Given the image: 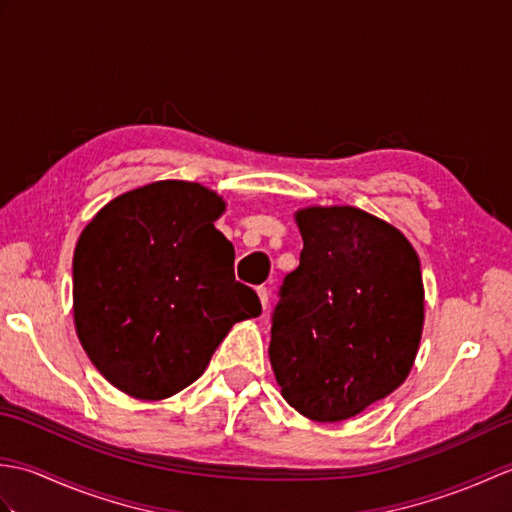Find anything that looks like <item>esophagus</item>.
Here are the masks:
<instances>
[{
	"mask_svg": "<svg viewBox=\"0 0 512 512\" xmlns=\"http://www.w3.org/2000/svg\"><path fill=\"white\" fill-rule=\"evenodd\" d=\"M257 295H259V301H262V308L266 310L268 308V299H270V292L266 286H259L257 288Z\"/></svg>",
	"mask_w": 512,
	"mask_h": 512,
	"instance_id": "esophagus-1",
	"label": "esophagus"
}]
</instances>
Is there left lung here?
<instances>
[{"label":"left lung","instance_id":"8db88e82","mask_svg":"<svg viewBox=\"0 0 512 512\" xmlns=\"http://www.w3.org/2000/svg\"><path fill=\"white\" fill-rule=\"evenodd\" d=\"M299 266L284 279L268 356L281 396L314 422L354 418L405 383L424 325L418 253L354 206L295 213Z\"/></svg>","mask_w":512,"mask_h":512}]
</instances>
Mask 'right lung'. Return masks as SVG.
Listing matches in <instances>:
<instances>
[{
    "instance_id": "1",
    "label": "right lung",
    "mask_w": 512,
    "mask_h": 512,
    "mask_svg": "<svg viewBox=\"0 0 512 512\" xmlns=\"http://www.w3.org/2000/svg\"><path fill=\"white\" fill-rule=\"evenodd\" d=\"M224 211L198 182L158 180L107 202L83 228L72 259L76 336L127 396L178 394L237 321L262 314L215 228Z\"/></svg>"
}]
</instances>
